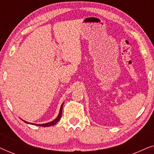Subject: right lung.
Here are the masks:
<instances>
[{
	"label": "right lung",
	"mask_w": 154,
	"mask_h": 154,
	"mask_svg": "<svg viewBox=\"0 0 154 154\" xmlns=\"http://www.w3.org/2000/svg\"><path fill=\"white\" fill-rule=\"evenodd\" d=\"M63 104H64V102L62 103V104L61 105V107H60V112H59V114L57 116V117L55 119L53 120V121H51V122H49V123H43V124H35V123H29V122L27 121H25L24 120H22L23 121L25 122L26 123H28V124H31V125H38V126H41V127H49V126H51V125H54L57 124L58 121H60V120L61 119V117H62V106H63Z\"/></svg>",
	"instance_id": "right-lung-1"
}]
</instances>
